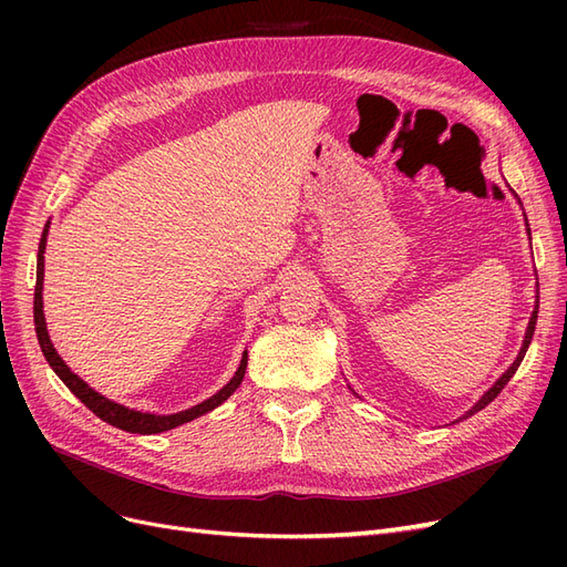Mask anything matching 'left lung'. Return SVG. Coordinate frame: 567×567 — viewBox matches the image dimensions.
<instances>
[{"mask_svg": "<svg viewBox=\"0 0 567 567\" xmlns=\"http://www.w3.org/2000/svg\"><path fill=\"white\" fill-rule=\"evenodd\" d=\"M527 234H529V229H527ZM537 312H539V296H537V305H535V312H532V317H529V323H527V331H525V340H523V348H520V352H518V357H516V362H513L508 369H506V373H502V379L499 381H496L485 394H483V398H480L468 411H466V414H463L458 421H463V419H468V416H473V414H477V411L480 409H485L494 398H496V394H499L502 390H504V385L513 379V373H516L518 371V367H520V362H523V357H525V352H527V348H529V342H532V336H535V326H537Z\"/></svg>", "mask_w": 567, "mask_h": 567, "instance_id": "obj_1", "label": "left lung"}]
</instances>
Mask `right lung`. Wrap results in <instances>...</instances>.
<instances>
[{
    "label": "right lung",
    "mask_w": 567,
    "mask_h": 567,
    "mask_svg": "<svg viewBox=\"0 0 567 567\" xmlns=\"http://www.w3.org/2000/svg\"><path fill=\"white\" fill-rule=\"evenodd\" d=\"M47 234H49V221L47 227L42 231V238H40V250H38V284H35V333H38V340H40V348L44 352V359L49 362V367L54 369V373L59 375V379L65 383V388L71 390L75 398L87 406L90 411H94V414L106 421L115 427H120V431H127V433H140V435H156V433H165V431H173V427L182 425V423H188L194 421L203 414H208V411H213L215 406H219L221 402H225L227 398H231L234 390L241 385L244 381V373H246V367H248V352H244L241 357V364H238V371L234 373V379L221 388L219 392H215L213 398H208L205 402L186 409V411H177V414H169V416H156V414H144V411H136V409H130V406H123L117 404L109 398H104V394H99L94 388H90L87 383H84L80 375H75L71 371V367H68L63 359L59 357L56 348L51 346L49 340V333H47V321H44V310H42V284H44V248H47Z\"/></svg>",
    "instance_id": "obj_1"
}]
</instances>
